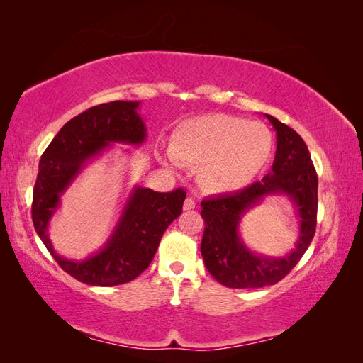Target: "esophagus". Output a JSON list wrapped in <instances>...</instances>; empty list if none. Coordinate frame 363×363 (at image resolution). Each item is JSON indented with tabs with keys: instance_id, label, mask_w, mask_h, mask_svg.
<instances>
[{
	"instance_id": "esophagus-1",
	"label": "esophagus",
	"mask_w": 363,
	"mask_h": 363,
	"mask_svg": "<svg viewBox=\"0 0 363 363\" xmlns=\"http://www.w3.org/2000/svg\"><path fill=\"white\" fill-rule=\"evenodd\" d=\"M183 208L184 211H192V208H195V201H194V199H186L184 200V204H183Z\"/></svg>"
}]
</instances>
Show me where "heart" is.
<instances>
[{
    "mask_svg": "<svg viewBox=\"0 0 363 363\" xmlns=\"http://www.w3.org/2000/svg\"><path fill=\"white\" fill-rule=\"evenodd\" d=\"M171 160L196 168L207 194H232L255 180L272 152V135L260 123L212 113L183 121L169 140Z\"/></svg>",
    "mask_w": 363,
    "mask_h": 363,
    "instance_id": "1",
    "label": "heart"
}]
</instances>
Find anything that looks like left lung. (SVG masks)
I'll return each instance as SVG.
<instances>
[{"instance_id":"obj_1","label":"left lung","mask_w":363,"mask_h":363,"mask_svg":"<svg viewBox=\"0 0 363 363\" xmlns=\"http://www.w3.org/2000/svg\"><path fill=\"white\" fill-rule=\"evenodd\" d=\"M277 135L271 172L238 192L218 195L201 203L204 233L201 255L207 271L227 288H263L280 281L309 248L316 228L318 177L301 136L277 118L267 115ZM268 194H286L301 219L296 248L281 258L257 255L238 233L242 216Z\"/></svg>"}]
</instances>
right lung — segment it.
I'll return each mask as SVG.
<instances>
[{"label":"right lung","mask_w":363,"mask_h":363,"mask_svg":"<svg viewBox=\"0 0 363 363\" xmlns=\"http://www.w3.org/2000/svg\"><path fill=\"white\" fill-rule=\"evenodd\" d=\"M139 101H112L87 108L65 124L39 162L31 218L36 233L60 268L91 286H116L135 280L155 257L164 230L180 216L186 192H156L135 186L104 245L83 260L57 255L48 236L62 195L87 163L112 144L140 145L147 138Z\"/></svg>","instance_id":"obj_1"}]
</instances>
